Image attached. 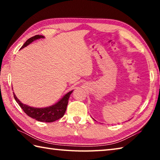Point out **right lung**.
<instances>
[{"label": "right lung", "mask_w": 160, "mask_h": 160, "mask_svg": "<svg viewBox=\"0 0 160 160\" xmlns=\"http://www.w3.org/2000/svg\"><path fill=\"white\" fill-rule=\"evenodd\" d=\"M41 38H44L42 35H36L31 38H29L27 40L26 42L23 44L22 48L27 47L30 43L38 39H41ZM72 92V90L67 93L60 101L56 103V104L53 106L46 108H34L29 107L26 104H23L20 100H19L17 97L14 94V98L16 100V102L18 103L20 107L22 108V109L24 111L27 115L30 116L32 118L36 119L38 121H42V122H53L58 119L61 118L64 116L66 113V108L68 106V99L70 96V94Z\"/></svg>", "instance_id": "add662e5"}]
</instances>
